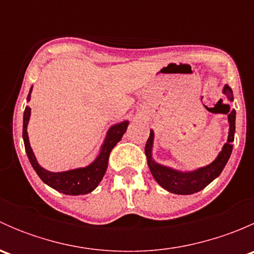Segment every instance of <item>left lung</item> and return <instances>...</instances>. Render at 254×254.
<instances>
[{"label": "left lung", "mask_w": 254, "mask_h": 254, "mask_svg": "<svg viewBox=\"0 0 254 254\" xmlns=\"http://www.w3.org/2000/svg\"><path fill=\"white\" fill-rule=\"evenodd\" d=\"M222 92H224V94L227 97L230 102L234 101V94H232L231 87L225 84ZM225 114H229L227 118H229L230 124L227 142L225 143L224 147L220 151V153L215 158L214 162L205 166V167L199 168V170L191 171V172H181V171L166 167V166H162L153 161L152 145L155 135H153V130H150V136H148L147 142H146L145 146V155L147 157V165L153 178L156 179V182L163 189L173 194L188 195V194H194L196 191H200L201 189L205 188L207 184L211 183L215 178L220 176V173L222 172V170L226 166L230 156H231L232 147H234L232 142H234L235 139V123H236V112H235V109L230 111L229 106V111L225 112Z\"/></svg>", "instance_id": "1"}]
</instances>
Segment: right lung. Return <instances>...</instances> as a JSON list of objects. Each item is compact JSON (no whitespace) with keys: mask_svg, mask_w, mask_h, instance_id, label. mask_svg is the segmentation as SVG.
Masks as SVG:
<instances>
[{"mask_svg":"<svg viewBox=\"0 0 254 254\" xmlns=\"http://www.w3.org/2000/svg\"><path fill=\"white\" fill-rule=\"evenodd\" d=\"M30 88L29 94L27 97V101L30 99ZM30 118V108L25 107L24 115H23V140H24L25 152H27L28 158L32 163L33 168L39 176V178L48 184L49 187L54 188L60 193L67 194V195H79V194H88L97 188L101 183L102 178L106 175L107 167H108V158L111 155V151L115 145L120 141L123 135L125 134L127 129L129 122L119 123V124L113 125L111 129L107 132L106 140L101 147L98 157L93 161L89 166L83 168H76V170L66 171V172H50V171L44 170L42 166L38 163L34 153H33L32 147H30L29 139H28L27 125Z\"/></svg>","mask_w":254,"mask_h":254,"instance_id":"1","label":"right lung"}]
</instances>
